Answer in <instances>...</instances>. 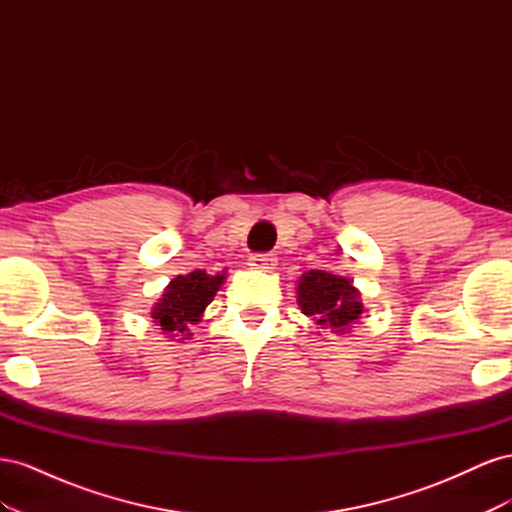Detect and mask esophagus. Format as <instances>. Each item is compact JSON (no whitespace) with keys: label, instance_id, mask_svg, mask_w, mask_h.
<instances>
[{"label":"esophagus","instance_id":"1","mask_svg":"<svg viewBox=\"0 0 512 512\" xmlns=\"http://www.w3.org/2000/svg\"><path fill=\"white\" fill-rule=\"evenodd\" d=\"M277 265L275 254H252L250 256V267L262 269V271H271Z\"/></svg>","mask_w":512,"mask_h":512}]
</instances>
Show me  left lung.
<instances>
[{
  "label": "left lung",
  "mask_w": 512,
  "mask_h": 512,
  "mask_svg": "<svg viewBox=\"0 0 512 512\" xmlns=\"http://www.w3.org/2000/svg\"><path fill=\"white\" fill-rule=\"evenodd\" d=\"M299 305L303 314L314 318L320 329L344 333L363 314L359 292L346 277L312 269L299 280Z\"/></svg>",
  "instance_id": "left-lung-1"
}]
</instances>
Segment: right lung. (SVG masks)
<instances>
[{"mask_svg": "<svg viewBox=\"0 0 512 512\" xmlns=\"http://www.w3.org/2000/svg\"><path fill=\"white\" fill-rule=\"evenodd\" d=\"M222 282L224 273L207 275L205 271H192L188 275H177L166 286L160 303L153 307V322H158L168 337L183 335L188 331V324H196L203 316Z\"/></svg>", "mask_w": 512, "mask_h": 512, "instance_id": "1", "label": "right lung"}]
</instances>
